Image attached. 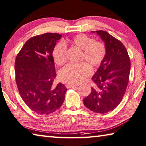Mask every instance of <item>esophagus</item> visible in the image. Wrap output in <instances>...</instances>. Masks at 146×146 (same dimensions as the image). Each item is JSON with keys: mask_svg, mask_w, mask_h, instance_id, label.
I'll list each match as a JSON object with an SVG mask.
<instances>
[{"mask_svg": "<svg viewBox=\"0 0 146 146\" xmlns=\"http://www.w3.org/2000/svg\"><path fill=\"white\" fill-rule=\"evenodd\" d=\"M78 85H72V84H67V85H66V86L67 88H74V87H76V86H78Z\"/></svg>", "mask_w": 146, "mask_h": 146, "instance_id": "esophagus-1", "label": "esophagus"}]
</instances>
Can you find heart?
Listing matches in <instances>:
<instances>
[{
	"mask_svg": "<svg viewBox=\"0 0 146 146\" xmlns=\"http://www.w3.org/2000/svg\"><path fill=\"white\" fill-rule=\"evenodd\" d=\"M70 42L83 50L81 60L87 61L94 68L99 67L105 59L106 47L103 42L95 41L94 38L84 34L74 36ZM52 56L57 65H63L66 61L65 43L63 42L57 43L53 49ZM92 72L91 66L86 62L70 63L60 70L59 78L63 82L76 85L85 81L91 75Z\"/></svg>",
	"mask_w": 146,
	"mask_h": 146,
	"instance_id": "1",
	"label": "heart"
}]
</instances>
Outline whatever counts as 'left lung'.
Segmentation results:
<instances>
[{
  "label": "left lung",
  "instance_id": "1",
  "mask_svg": "<svg viewBox=\"0 0 146 146\" xmlns=\"http://www.w3.org/2000/svg\"><path fill=\"white\" fill-rule=\"evenodd\" d=\"M96 33L105 43L106 56L92 78L96 86L92 87L90 94L83 103L96 113H106L116 108L123 98L129 82L131 63L121 41L103 30Z\"/></svg>",
  "mask_w": 146,
  "mask_h": 146
}]
</instances>
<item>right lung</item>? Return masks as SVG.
Masks as SVG:
<instances>
[{
    "label": "right lung",
    "mask_w": 146,
    "mask_h": 146,
    "mask_svg": "<svg viewBox=\"0 0 146 146\" xmlns=\"http://www.w3.org/2000/svg\"><path fill=\"white\" fill-rule=\"evenodd\" d=\"M61 38L58 33H45L28 40L15 60V80L22 100L35 113L48 115L62 105L67 89L56 77L53 49Z\"/></svg>",
    "instance_id": "add662e5"
}]
</instances>
